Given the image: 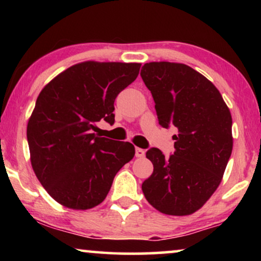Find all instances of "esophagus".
Listing matches in <instances>:
<instances>
[{
	"label": "esophagus",
	"instance_id": "1",
	"mask_svg": "<svg viewBox=\"0 0 261 261\" xmlns=\"http://www.w3.org/2000/svg\"><path fill=\"white\" fill-rule=\"evenodd\" d=\"M135 155H137L138 158H142V156L145 155V151L142 148L137 147V148H135Z\"/></svg>",
	"mask_w": 261,
	"mask_h": 261
}]
</instances>
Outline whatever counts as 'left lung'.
<instances>
[{
  "label": "left lung",
  "instance_id": "1",
  "mask_svg": "<svg viewBox=\"0 0 261 261\" xmlns=\"http://www.w3.org/2000/svg\"><path fill=\"white\" fill-rule=\"evenodd\" d=\"M140 76L160 126L178 130L169 158L155 147L146 152L154 169L142 192L160 213L190 215L222 180L233 149L230 112L215 85L185 64L147 63Z\"/></svg>",
  "mask_w": 261,
  "mask_h": 261
}]
</instances>
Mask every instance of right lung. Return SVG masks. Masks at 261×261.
Here are the masks:
<instances>
[{"instance_id":"add662e5","label":"right lung","mask_w":261,"mask_h":261,"mask_svg":"<svg viewBox=\"0 0 261 261\" xmlns=\"http://www.w3.org/2000/svg\"><path fill=\"white\" fill-rule=\"evenodd\" d=\"M138 63L84 62L69 67L39 94L27 124L35 176L53 199L87 210L105 201L114 177L130 162V142L96 137L101 120L115 121L117 95L138 77Z\"/></svg>"}]
</instances>
